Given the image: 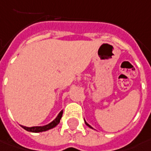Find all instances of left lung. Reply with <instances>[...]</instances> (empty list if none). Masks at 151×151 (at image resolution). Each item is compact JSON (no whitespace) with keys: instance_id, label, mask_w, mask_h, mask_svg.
I'll use <instances>...</instances> for the list:
<instances>
[{"instance_id":"8db88e82","label":"left lung","mask_w":151,"mask_h":151,"mask_svg":"<svg viewBox=\"0 0 151 151\" xmlns=\"http://www.w3.org/2000/svg\"><path fill=\"white\" fill-rule=\"evenodd\" d=\"M85 124H87V125H88V127L92 128L91 126H90V125H89V124H88V123H87V122H85ZM92 129H93V128H92Z\"/></svg>"}]
</instances>
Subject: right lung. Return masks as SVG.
I'll use <instances>...</instances> for the list:
<instances>
[{
  "label": "right lung",
  "instance_id": "obj_1",
  "mask_svg": "<svg viewBox=\"0 0 151 151\" xmlns=\"http://www.w3.org/2000/svg\"><path fill=\"white\" fill-rule=\"evenodd\" d=\"M62 116H63V110L60 112L59 114H58V117L56 118L52 122H51L50 124H48L45 125V126H36V127L28 128L22 125V127L24 129H26V130H27V131H30V132H42V131L48 130L50 129H52V128H54L55 126H57V125L59 124L60 119H61Z\"/></svg>",
  "mask_w": 151,
  "mask_h": 151
}]
</instances>
